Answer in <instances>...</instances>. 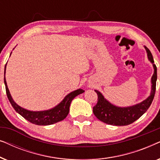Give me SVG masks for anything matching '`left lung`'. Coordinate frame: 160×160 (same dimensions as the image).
<instances>
[{
    "label": "left lung",
    "mask_w": 160,
    "mask_h": 160,
    "mask_svg": "<svg viewBox=\"0 0 160 160\" xmlns=\"http://www.w3.org/2000/svg\"><path fill=\"white\" fill-rule=\"evenodd\" d=\"M148 58L153 63L154 73L152 78V89L151 95L147 99L141 103L128 108H119L111 105L105 99L102 94L98 90H95L98 95V102L93 107V113L100 121L104 123L116 126H125L130 124L138 119L149 108L154 100L155 92H156L157 82V66L154 64V58L150 50L146 47Z\"/></svg>",
    "instance_id": "obj_1"
}]
</instances>
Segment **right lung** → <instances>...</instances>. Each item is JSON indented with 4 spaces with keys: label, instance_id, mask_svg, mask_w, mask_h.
I'll return each mask as SVG.
<instances>
[{
    "label": "right lung",
    "instance_id": "1",
    "mask_svg": "<svg viewBox=\"0 0 160 160\" xmlns=\"http://www.w3.org/2000/svg\"><path fill=\"white\" fill-rule=\"evenodd\" d=\"M6 73V65H5V72ZM4 83L6 86V92L7 95L8 99L12 104L13 108L17 113H19L22 117L27 119L28 122H31L32 124H37V125H49L57 122L62 121L67 117L69 113V107L71 102L76 96L79 94H82L84 92L82 89H78L77 90L73 91L68 94L64 100L60 102L58 106L54 107L51 110L44 111H30L26 109H24L22 107L19 106L12 98L6 84V78H4Z\"/></svg>",
    "mask_w": 160,
    "mask_h": 160
}]
</instances>
